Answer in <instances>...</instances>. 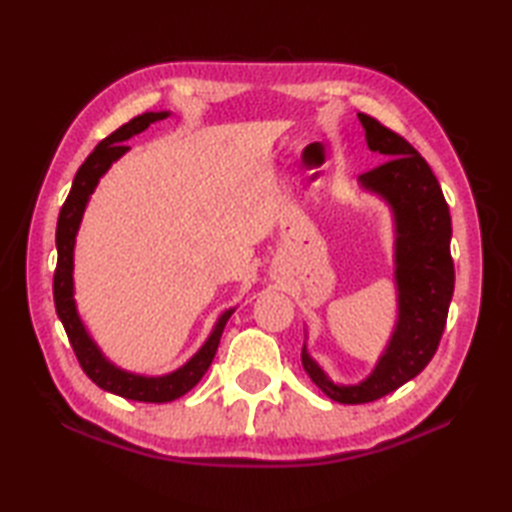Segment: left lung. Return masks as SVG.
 <instances>
[{
	"instance_id": "left-lung-1",
	"label": "left lung",
	"mask_w": 512,
	"mask_h": 512,
	"mask_svg": "<svg viewBox=\"0 0 512 512\" xmlns=\"http://www.w3.org/2000/svg\"><path fill=\"white\" fill-rule=\"evenodd\" d=\"M358 121L365 127L367 147L389 158L361 173L358 182L385 198L394 211L398 321L374 372L358 385L332 383L303 345L301 363L312 383L343 405L383 398L429 365L447 325L455 284L451 215L438 178L400 134L367 114H358Z\"/></svg>"
}]
</instances>
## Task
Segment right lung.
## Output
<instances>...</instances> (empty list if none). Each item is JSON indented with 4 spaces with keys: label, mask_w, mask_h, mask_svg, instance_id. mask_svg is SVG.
Returning a JSON list of instances; mask_svg holds the SVG:
<instances>
[{
    "label": "right lung",
    "mask_w": 512,
    "mask_h": 512,
    "mask_svg": "<svg viewBox=\"0 0 512 512\" xmlns=\"http://www.w3.org/2000/svg\"><path fill=\"white\" fill-rule=\"evenodd\" d=\"M169 112H145L132 121L118 127L107 138H103L99 145L94 147L92 154L85 158L83 165L79 167L72 182V189L65 198L59 222H57V268H54V308H57L59 319L68 334L72 350L79 358V365L83 372L88 374L96 385L105 391H112L116 396H123L127 400H138V402H171L180 396L187 394L189 389L200 383V378L209 369L213 356L217 352V345H220V336L224 332V325L231 317L233 310H226L220 321L215 323L209 339L200 347V352L195 354L189 363H184L176 372L167 376H138L129 374L125 369H118L112 365L107 358L101 354L99 347L90 339L88 330L79 319V312H76L74 303V281H72V268H74V239L76 231H79L81 217L92 191L96 189L103 173L110 169L114 160L121 158L129 149L123 145L127 138H132L145 129L167 118Z\"/></svg>",
    "instance_id": "obj_1"
}]
</instances>
